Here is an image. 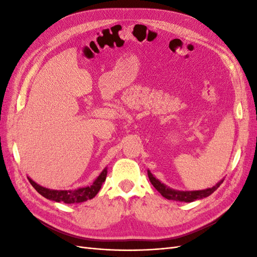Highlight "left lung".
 <instances>
[{"mask_svg":"<svg viewBox=\"0 0 257 257\" xmlns=\"http://www.w3.org/2000/svg\"><path fill=\"white\" fill-rule=\"evenodd\" d=\"M148 177H149V180L152 183V185L157 189L163 197H165L169 200H176V201H183V203H191V201L197 200L208 197L211 194L219 188V186L222 184L224 181V179H222L221 181L217 182L212 188H208L206 190H199V191H178L174 190L169 186L165 185L164 183H162L159 179L155 178L150 170H148Z\"/></svg>","mask_w":257,"mask_h":257,"instance_id":"1","label":"left lung"}]
</instances>
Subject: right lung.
I'll use <instances>...</instances> for the list:
<instances>
[{"mask_svg": "<svg viewBox=\"0 0 257 257\" xmlns=\"http://www.w3.org/2000/svg\"><path fill=\"white\" fill-rule=\"evenodd\" d=\"M106 176L107 167L104 168L103 172L99 174V176L91 185H87L83 186V188H78L75 190H51L37 184L30 177H28V179L33 188L45 198L57 201V203H61L62 201V203L65 204H78L95 197L100 188H102L103 182L106 180Z\"/></svg>", "mask_w": 257, "mask_h": 257, "instance_id": "right-lung-1", "label": "right lung"}]
</instances>
